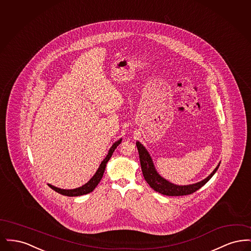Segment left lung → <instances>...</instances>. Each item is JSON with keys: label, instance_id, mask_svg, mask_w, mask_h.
Here are the masks:
<instances>
[{"label": "left lung", "instance_id": "1", "mask_svg": "<svg viewBox=\"0 0 251 251\" xmlns=\"http://www.w3.org/2000/svg\"><path fill=\"white\" fill-rule=\"evenodd\" d=\"M136 147L139 153L142 173L146 181L154 191L166 196H186L193 194L194 192L201 188L203 185L214 176L220 165L219 163L218 166L215 167V170L206 179H202L201 181L189 185H177L160 176V174L156 171L151 157L142 144L137 141Z\"/></svg>", "mask_w": 251, "mask_h": 251}]
</instances>
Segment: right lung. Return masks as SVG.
<instances>
[{
    "label": "right lung",
    "mask_w": 251,
    "mask_h": 251,
    "mask_svg": "<svg viewBox=\"0 0 251 251\" xmlns=\"http://www.w3.org/2000/svg\"><path fill=\"white\" fill-rule=\"evenodd\" d=\"M122 139L118 140L117 142L113 144V146L110 148L109 151H108V154L106 157L103 159V161L100 163V167L98 168V170L96 171L94 176L89 179L85 184H84L83 186L81 187H78V188H75V189H61L58 187H55L51 184H48L49 186L54 190L57 193H59L61 195H64V196H68V197H78V196H83L85 194H88L90 192L93 191L96 188V186L99 184V182L100 181V179L103 176V173H104V170H105V167H106V164L108 163V161L110 160L111 156L113 154V152L115 151V150L117 149V147L121 143Z\"/></svg>",
    "instance_id": "right-lung-1"
}]
</instances>
